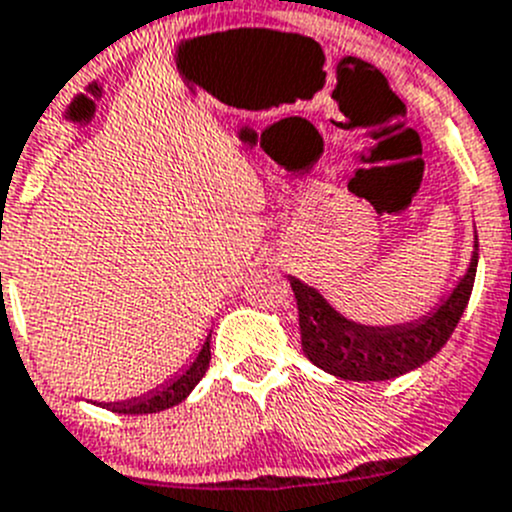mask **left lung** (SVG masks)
Masks as SVG:
<instances>
[{"instance_id":"left-lung-1","label":"left lung","mask_w":512,"mask_h":512,"mask_svg":"<svg viewBox=\"0 0 512 512\" xmlns=\"http://www.w3.org/2000/svg\"><path fill=\"white\" fill-rule=\"evenodd\" d=\"M475 272L477 252H472L467 275L437 310L419 318L417 323L389 328L346 321L318 290L290 278L298 300L303 353L318 369L346 381H386L409 374L432 361L444 343L450 341L472 295Z\"/></svg>"}]
</instances>
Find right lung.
Wrapping results in <instances>:
<instances>
[{"mask_svg":"<svg viewBox=\"0 0 512 512\" xmlns=\"http://www.w3.org/2000/svg\"><path fill=\"white\" fill-rule=\"evenodd\" d=\"M209 338L204 341L202 351H199L197 361L179 376V379L169 381L166 386L161 389L151 391V394L141 396V399H131V401H121V404H105V407L111 409V412L118 414H156V412H164V409L176 407L186 396L191 394V389L202 381V376L207 374L209 369V361H212V351H209Z\"/></svg>","mask_w":512,"mask_h":512,"instance_id":"add662e5","label":"right lung"}]
</instances>
